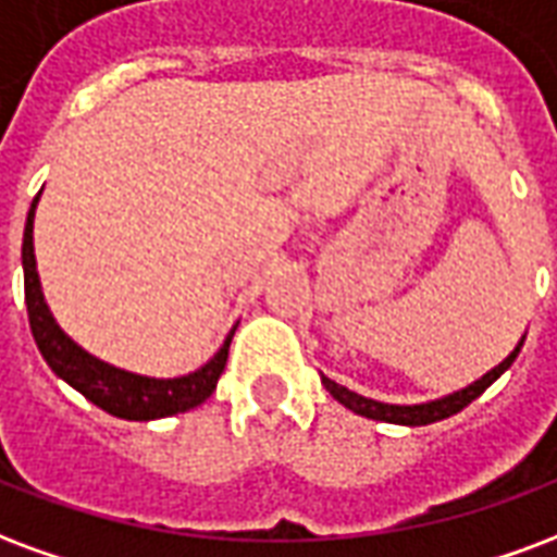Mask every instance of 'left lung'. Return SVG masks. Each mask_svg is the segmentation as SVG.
Instances as JSON below:
<instances>
[{"label": "left lung", "instance_id": "left-lung-1", "mask_svg": "<svg viewBox=\"0 0 557 557\" xmlns=\"http://www.w3.org/2000/svg\"><path fill=\"white\" fill-rule=\"evenodd\" d=\"M525 342V339H522ZM522 342L513 348V354H510L508 360H502L493 369V372H487L481 381H475L472 386H467V389H460V393L455 395H446V398H440V401H428V405H413V407H401V405H381V401H372V398H362V395L351 393V389H345V386H339L336 381H331V377H324L321 374V383L327 386V393L339 401V405H345L348 410H354V413L366 416V419H377V422H393V425H431V422H440V419H448V416L460 413L463 407L472 405L478 395L487 389L490 383L496 381L498 374L505 372V369H510V362L517 360V354H520Z\"/></svg>", "mask_w": 557, "mask_h": 557}]
</instances>
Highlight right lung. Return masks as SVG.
<instances>
[{
    "label": "right lung",
    "instance_id": "right-lung-1",
    "mask_svg": "<svg viewBox=\"0 0 557 557\" xmlns=\"http://www.w3.org/2000/svg\"><path fill=\"white\" fill-rule=\"evenodd\" d=\"M35 206L37 197L32 209H28L26 233H23V277H26V310L32 336H35L44 360L49 362V369L59 377H64L73 389H79L88 401L102 407L106 413L117 416V419L147 422V419L185 413L191 407L203 405L218 386L221 372H224L230 342H233V333L236 331L226 336L224 348L206 362L203 369L185 374V377H171V381L129 374L123 372V369H114L109 362L97 360V357H90L70 336H64L55 319L49 315L47 300H44V292H40V280H37L35 245H32Z\"/></svg>",
    "mask_w": 557,
    "mask_h": 557
}]
</instances>
